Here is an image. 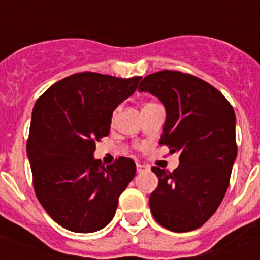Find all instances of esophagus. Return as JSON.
<instances>
[{
    "label": "esophagus",
    "mask_w": 260,
    "mask_h": 260,
    "mask_svg": "<svg viewBox=\"0 0 260 260\" xmlns=\"http://www.w3.org/2000/svg\"><path fill=\"white\" fill-rule=\"evenodd\" d=\"M148 169H150V168L147 167V165L139 164V162L137 164V172H138V173H141V172H144V171H148Z\"/></svg>",
    "instance_id": "34e87169"
}]
</instances>
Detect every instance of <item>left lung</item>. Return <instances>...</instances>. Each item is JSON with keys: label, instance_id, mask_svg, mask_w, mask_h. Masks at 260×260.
Returning a JSON list of instances; mask_svg holds the SVG:
<instances>
[{"label": "left lung", "instance_id": "1", "mask_svg": "<svg viewBox=\"0 0 260 260\" xmlns=\"http://www.w3.org/2000/svg\"><path fill=\"white\" fill-rule=\"evenodd\" d=\"M138 89L164 104L167 119L158 143L180 153L173 172L152 167L158 185L150 195L151 212L172 232L198 229L228 190L237 156L233 107L219 89L181 71L147 75Z\"/></svg>", "mask_w": 260, "mask_h": 260}]
</instances>
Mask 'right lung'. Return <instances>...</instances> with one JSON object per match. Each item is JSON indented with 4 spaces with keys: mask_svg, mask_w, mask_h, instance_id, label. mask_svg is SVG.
<instances>
[{
    "mask_svg": "<svg viewBox=\"0 0 260 260\" xmlns=\"http://www.w3.org/2000/svg\"><path fill=\"white\" fill-rule=\"evenodd\" d=\"M141 79L77 73L35 103L27 141L34 189L48 215L68 231L92 233L107 226L134 178L132 158L104 167L93 152L96 142L109 134L113 110Z\"/></svg>",
    "mask_w": 260,
    "mask_h": 260,
    "instance_id": "1",
    "label": "right lung"
}]
</instances>
